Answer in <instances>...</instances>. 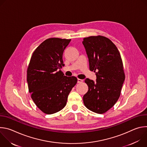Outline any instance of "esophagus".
<instances>
[{
    "label": "esophagus",
    "instance_id": "obj_1",
    "mask_svg": "<svg viewBox=\"0 0 147 147\" xmlns=\"http://www.w3.org/2000/svg\"><path fill=\"white\" fill-rule=\"evenodd\" d=\"M82 82H83V80H82L78 78V80H77V82H78V83H82Z\"/></svg>",
    "mask_w": 147,
    "mask_h": 147
}]
</instances>
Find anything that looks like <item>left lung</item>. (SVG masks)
I'll return each instance as SVG.
<instances>
[{"label": "left lung", "mask_w": 147, "mask_h": 147, "mask_svg": "<svg viewBox=\"0 0 147 147\" xmlns=\"http://www.w3.org/2000/svg\"><path fill=\"white\" fill-rule=\"evenodd\" d=\"M89 60L90 70L96 76V82L87 78L88 92L83 102L89 110L99 114L112 108L120 97L125 74L120 53L108 38L91 36L82 41Z\"/></svg>", "instance_id": "8db88e82"}]
</instances>
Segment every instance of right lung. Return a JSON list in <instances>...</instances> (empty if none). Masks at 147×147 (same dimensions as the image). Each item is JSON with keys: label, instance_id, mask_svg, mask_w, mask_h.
I'll return each instance as SVG.
<instances>
[{"label": "right lung", "instance_id": "obj_1", "mask_svg": "<svg viewBox=\"0 0 147 147\" xmlns=\"http://www.w3.org/2000/svg\"><path fill=\"white\" fill-rule=\"evenodd\" d=\"M71 39L51 38L34 51L27 74L29 92L36 106L45 114L63 108L72 88L77 82L60 70L64 65L63 53Z\"/></svg>", "mask_w": 147, "mask_h": 147}]
</instances>
